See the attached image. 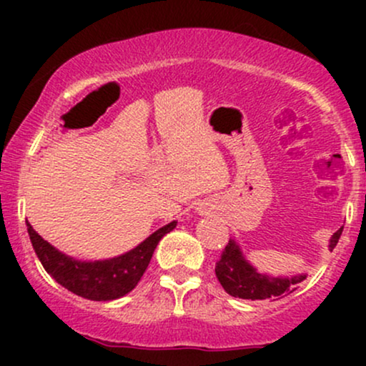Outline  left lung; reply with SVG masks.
I'll return each instance as SVG.
<instances>
[{
  "mask_svg": "<svg viewBox=\"0 0 366 366\" xmlns=\"http://www.w3.org/2000/svg\"><path fill=\"white\" fill-rule=\"evenodd\" d=\"M342 234V227L330 239V249L337 246L339 237ZM215 274L218 282L230 296L241 297V300H268V297H279L282 294L294 291L296 284L306 279V275H296L291 279L285 277H268L256 272L242 256L236 241L230 239L225 249L222 251L220 259L215 264Z\"/></svg>",
  "mask_w": 366,
  "mask_h": 366,
  "instance_id": "8db88e82",
  "label": "left lung"
}]
</instances>
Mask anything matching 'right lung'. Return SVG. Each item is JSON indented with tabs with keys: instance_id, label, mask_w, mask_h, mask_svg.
<instances>
[{
	"instance_id": "1",
	"label": "right lung",
	"mask_w": 366,
	"mask_h": 366,
	"mask_svg": "<svg viewBox=\"0 0 366 366\" xmlns=\"http://www.w3.org/2000/svg\"><path fill=\"white\" fill-rule=\"evenodd\" d=\"M175 225L177 222H170L169 225L158 229L129 253L117 256V258L102 259V262H79L60 253L48 241H44L29 222L27 232L44 270L58 284L86 300L112 301L125 296L136 287L148 268L159 239L174 230Z\"/></svg>"
}]
</instances>
